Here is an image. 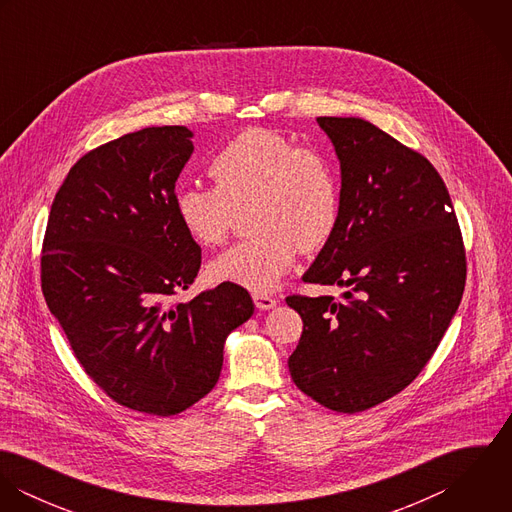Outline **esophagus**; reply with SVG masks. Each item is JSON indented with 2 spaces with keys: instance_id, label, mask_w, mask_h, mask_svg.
I'll return each instance as SVG.
<instances>
[{
  "instance_id": "obj_1",
  "label": "esophagus",
  "mask_w": 512,
  "mask_h": 512,
  "mask_svg": "<svg viewBox=\"0 0 512 512\" xmlns=\"http://www.w3.org/2000/svg\"><path fill=\"white\" fill-rule=\"evenodd\" d=\"M252 299H254L256 307H258V309H262V311L272 309V307H276V305H278V299H276V297H272V295H268V293H254V295H252Z\"/></svg>"
}]
</instances>
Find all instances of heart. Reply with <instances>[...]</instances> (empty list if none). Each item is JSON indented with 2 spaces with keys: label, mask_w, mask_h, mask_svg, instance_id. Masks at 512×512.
Returning <instances> with one entry per match:
<instances>
[{
  "label": "heart",
  "mask_w": 512,
  "mask_h": 512,
  "mask_svg": "<svg viewBox=\"0 0 512 512\" xmlns=\"http://www.w3.org/2000/svg\"><path fill=\"white\" fill-rule=\"evenodd\" d=\"M215 185H181L175 213L187 234L207 248L222 246L240 211L250 209L256 234L217 260V282L250 292H274L299 250L323 248L341 219V181L333 159L313 146H297L270 128H248L213 155Z\"/></svg>",
  "instance_id": "heart-1"
}]
</instances>
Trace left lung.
Masks as SVG:
<instances>
[{"instance_id": "obj_1", "label": "left lung", "mask_w": 512, "mask_h": 512, "mask_svg": "<svg viewBox=\"0 0 512 512\" xmlns=\"http://www.w3.org/2000/svg\"><path fill=\"white\" fill-rule=\"evenodd\" d=\"M341 163V219L303 282L345 286L290 295L303 333L295 386L355 414L404 390L428 365L465 288V248L436 167L361 118H317Z\"/></svg>"}]
</instances>
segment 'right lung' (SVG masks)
<instances>
[{
  "label": "right lung",
  "instance_id": "right-lung-1",
  "mask_svg": "<svg viewBox=\"0 0 512 512\" xmlns=\"http://www.w3.org/2000/svg\"><path fill=\"white\" fill-rule=\"evenodd\" d=\"M185 126L144 128L84 153L55 195L41 288L84 372L120 406L173 416L207 396L250 293L222 282L191 301L201 246L175 213L193 153Z\"/></svg>",
  "mask_w": 512,
  "mask_h": 512
}]
</instances>
